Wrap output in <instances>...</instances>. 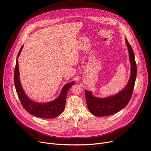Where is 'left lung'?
I'll use <instances>...</instances> for the list:
<instances>
[{
	"label": "left lung",
	"instance_id": "1",
	"mask_svg": "<svg viewBox=\"0 0 151 151\" xmlns=\"http://www.w3.org/2000/svg\"><path fill=\"white\" fill-rule=\"evenodd\" d=\"M125 42L131 64L130 77L126 86L116 94L103 98L93 96L91 91H85L88 108L92 114L97 117L108 116L118 112L128 104L131 98L137 76V66L131 46L126 39Z\"/></svg>",
	"mask_w": 151,
	"mask_h": 151
}]
</instances>
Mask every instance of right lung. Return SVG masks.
<instances>
[{"label": "right lung", "instance_id": "add662e5", "mask_svg": "<svg viewBox=\"0 0 151 151\" xmlns=\"http://www.w3.org/2000/svg\"><path fill=\"white\" fill-rule=\"evenodd\" d=\"M23 47H24V45L22 46L17 57L14 77V85L19 99L23 106L30 114L43 119H52L56 117L63 112L68 91L71 87V86H73L74 81L64 85L61 90L60 95L52 101L39 103L31 100L26 95L24 89L22 86L19 78L20 74L17 59L21 53Z\"/></svg>", "mask_w": 151, "mask_h": 151}]
</instances>
